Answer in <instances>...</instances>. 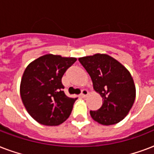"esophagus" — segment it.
I'll return each instance as SVG.
<instances>
[{"label": "esophagus", "mask_w": 154, "mask_h": 154, "mask_svg": "<svg viewBox=\"0 0 154 154\" xmlns=\"http://www.w3.org/2000/svg\"><path fill=\"white\" fill-rule=\"evenodd\" d=\"M88 94H89V92L87 91L86 89H83L82 91V94H81V96L82 97H85L88 96Z\"/></svg>", "instance_id": "esophagus-1"}]
</instances>
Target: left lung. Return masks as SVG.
Returning a JSON list of instances; mask_svg holds the SVG:
<instances>
[{
    "label": "left lung",
    "mask_w": 154,
    "mask_h": 154,
    "mask_svg": "<svg viewBox=\"0 0 154 154\" xmlns=\"http://www.w3.org/2000/svg\"><path fill=\"white\" fill-rule=\"evenodd\" d=\"M91 77L94 90L102 97L101 107L90 111L92 118L99 124H117L129 113L136 97V88L130 72L112 57L97 53L80 57Z\"/></svg>",
    "instance_id": "1"
}]
</instances>
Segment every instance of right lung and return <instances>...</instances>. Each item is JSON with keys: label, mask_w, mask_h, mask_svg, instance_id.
I'll return each instance as SVG.
<instances>
[{"label": "right lung", "mask_w": 154, "mask_h": 154, "mask_svg": "<svg viewBox=\"0 0 154 154\" xmlns=\"http://www.w3.org/2000/svg\"><path fill=\"white\" fill-rule=\"evenodd\" d=\"M76 60L75 57L46 54L25 69L20 82V97L29 114L40 124L59 125L71 114L77 98L65 95L61 78Z\"/></svg>", "instance_id": "right-lung-1"}]
</instances>
